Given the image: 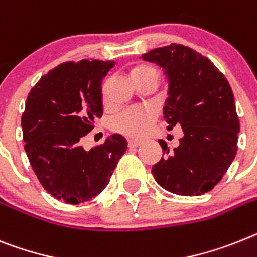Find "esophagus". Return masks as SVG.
Masks as SVG:
<instances>
[{
    "instance_id": "34e87169",
    "label": "esophagus",
    "mask_w": 257,
    "mask_h": 257,
    "mask_svg": "<svg viewBox=\"0 0 257 257\" xmlns=\"http://www.w3.org/2000/svg\"><path fill=\"white\" fill-rule=\"evenodd\" d=\"M142 146V142L140 140H128V147L130 148H138V147Z\"/></svg>"
}]
</instances>
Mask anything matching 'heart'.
Wrapping results in <instances>:
<instances>
[{
	"label": "heart",
	"mask_w": 257,
	"mask_h": 257,
	"mask_svg": "<svg viewBox=\"0 0 257 257\" xmlns=\"http://www.w3.org/2000/svg\"><path fill=\"white\" fill-rule=\"evenodd\" d=\"M150 74H157L151 66H138L133 70L134 80ZM157 113L153 107H127L111 118V130L130 138H140L146 135L156 120Z\"/></svg>",
	"instance_id": "b5f03b06"
}]
</instances>
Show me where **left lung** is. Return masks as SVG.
Segmentation results:
<instances>
[{"label": "left lung", "mask_w": 257, "mask_h": 257, "mask_svg": "<svg viewBox=\"0 0 257 257\" xmlns=\"http://www.w3.org/2000/svg\"><path fill=\"white\" fill-rule=\"evenodd\" d=\"M164 69L169 83L164 118L168 130H183L179 146L152 166L156 182L166 191L197 196L221 181L238 150L240 130L235 101L227 79L207 57L172 44L142 56Z\"/></svg>", "instance_id": "8db88e82"}]
</instances>
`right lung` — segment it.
<instances>
[{"label": "right lung", "mask_w": 257, "mask_h": 257, "mask_svg": "<svg viewBox=\"0 0 257 257\" xmlns=\"http://www.w3.org/2000/svg\"><path fill=\"white\" fill-rule=\"evenodd\" d=\"M113 66L98 60L62 63L41 76L27 96L24 151L44 190L69 204L97 196L127 150L119 134L89 151L82 147L102 115L101 83Z\"/></svg>", "instance_id": "add662e5"}]
</instances>
